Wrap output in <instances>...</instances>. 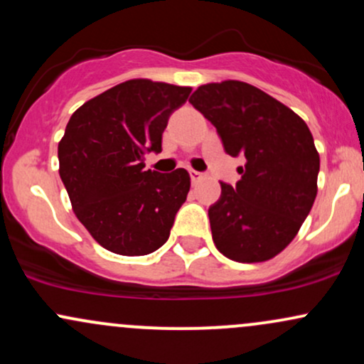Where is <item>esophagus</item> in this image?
<instances>
[{
	"instance_id": "34e87169",
	"label": "esophagus",
	"mask_w": 364,
	"mask_h": 364,
	"mask_svg": "<svg viewBox=\"0 0 364 364\" xmlns=\"http://www.w3.org/2000/svg\"><path fill=\"white\" fill-rule=\"evenodd\" d=\"M190 178H191V183H198L200 179L203 178V173H200V171H195V169H190Z\"/></svg>"
}]
</instances>
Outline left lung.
Here are the masks:
<instances>
[{
  "label": "left lung",
  "mask_w": 364,
  "mask_h": 364,
  "mask_svg": "<svg viewBox=\"0 0 364 364\" xmlns=\"http://www.w3.org/2000/svg\"><path fill=\"white\" fill-rule=\"evenodd\" d=\"M190 104L214 124L225 152L246 161L236 186L220 181L219 200L208 207L217 250L241 263L270 260L294 240L315 202L320 156L310 128L245 82L207 83Z\"/></svg>",
  "instance_id": "8db88e82"
}]
</instances>
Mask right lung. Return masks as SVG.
<instances>
[{"instance_id": "1", "label": "right lung", "mask_w": 364, "mask_h": 364, "mask_svg": "<svg viewBox=\"0 0 364 364\" xmlns=\"http://www.w3.org/2000/svg\"><path fill=\"white\" fill-rule=\"evenodd\" d=\"M190 87L128 80L78 107L58 145L60 176L75 215L99 245L140 257L168 241L190 191L185 169L145 171V154L162 150L169 116Z\"/></svg>"}]
</instances>
